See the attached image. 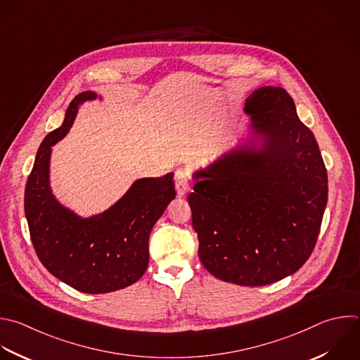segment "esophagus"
<instances>
[{
  "instance_id": "34e87169",
  "label": "esophagus",
  "mask_w": 360,
  "mask_h": 360,
  "mask_svg": "<svg viewBox=\"0 0 360 360\" xmlns=\"http://www.w3.org/2000/svg\"><path fill=\"white\" fill-rule=\"evenodd\" d=\"M189 184H191V179H189L188 171H185V169H178V171L175 172V188H176L178 196H184V195L188 192Z\"/></svg>"
}]
</instances>
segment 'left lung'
Returning a JSON list of instances; mask_svg holds the SVG:
<instances>
[{
	"label": "left lung",
	"instance_id": "left-lung-1",
	"mask_svg": "<svg viewBox=\"0 0 360 360\" xmlns=\"http://www.w3.org/2000/svg\"><path fill=\"white\" fill-rule=\"evenodd\" d=\"M245 110L263 151L245 146L198 172L188 202L205 269L227 283L260 287L291 276L309 259L328 200V174L312 131L283 87L255 90Z\"/></svg>",
	"mask_w": 360,
	"mask_h": 360
}]
</instances>
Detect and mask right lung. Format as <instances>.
Wrapping results in <instances>:
<instances>
[{"instance_id":"obj_1","label":"right lung","mask_w":360,"mask_h":360,"mask_svg":"<svg viewBox=\"0 0 360 360\" xmlns=\"http://www.w3.org/2000/svg\"><path fill=\"white\" fill-rule=\"evenodd\" d=\"M69 104L63 124L42 141L25 186V216L38 259L56 278L86 294H104L139 281L148 267L150 233L175 198L172 174L139 179L114 206L82 219L63 207L49 188L51 147L73 124L82 101Z\"/></svg>"}]
</instances>
